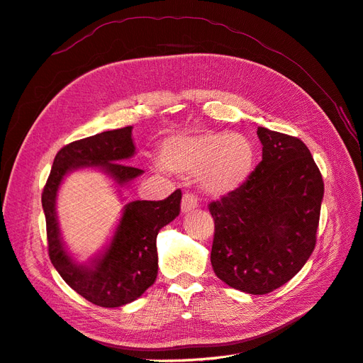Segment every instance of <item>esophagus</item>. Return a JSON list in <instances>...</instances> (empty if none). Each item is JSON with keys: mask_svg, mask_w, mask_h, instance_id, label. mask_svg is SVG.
Here are the masks:
<instances>
[{"mask_svg": "<svg viewBox=\"0 0 363 363\" xmlns=\"http://www.w3.org/2000/svg\"><path fill=\"white\" fill-rule=\"evenodd\" d=\"M196 207H199V199H196V196L192 194H184L182 199V212L188 213V212L195 211Z\"/></svg>", "mask_w": 363, "mask_h": 363, "instance_id": "obj_1", "label": "esophagus"}]
</instances>
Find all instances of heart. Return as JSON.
<instances>
[{"mask_svg": "<svg viewBox=\"0 0 363 363\" xmlns=\"http://www.w3.org/2000/svg\"><path fill=\"white\" fill-rule=\"evenodd\" d=\"M160 160L172 172L196 174L206 194L225 196L242 188L250 179L256 150L244 135L206 130L168 138L162 144Z\"/></svg>", "mask_w": 363, "mask_h": 363, "instance_id": "obj_1", "label": "heart"}]
</instances>
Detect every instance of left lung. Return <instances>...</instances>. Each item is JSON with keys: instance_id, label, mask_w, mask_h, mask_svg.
Returning <instances> with one entry per match:
<instances>
[{"instance_id": "1", "label": "left lung", "mask_w": 363, "mask_h": 363, "mask_svg": "<svg viewBox=\"0 0 363 363\" xmlns=\"http://www.w3.org/2000/svg\"><path fill=\"white\" fill-rule=\"evenodd\" d=\"M262 162L242 188L208 204L215 221L213 271L252 295L288 283L311 257L324 183L298 138L257 128Z\"/></svg>"}]
</instances>
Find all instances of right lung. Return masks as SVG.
I'll use <instances>...</instances> for the list:
<instances>
[{"mask_svg": "<svg viewBox=\"0 0 363 363\" xmlns=\"http://www.w3.org/2000/svg\"><path fill=\"white\" fill-rule=\"evenodd\" d=\"M131 130L133 127L103 131L65 145L52 162L42 192L51 263L77 294L101 307H119L135 301L156 281L157 233L179 216L182 191L177 189L162 201L127 203L111 244L89 263L74 260L65 247L56 200L63 179L77 169H100L113 179L119 188L139 177L144 171L124 163L136 152Z\"/></svg>", "mask_w": 363, "mask_h": 363, "instance_id": "obj_1", "label": "right lung"}]
</instances>
